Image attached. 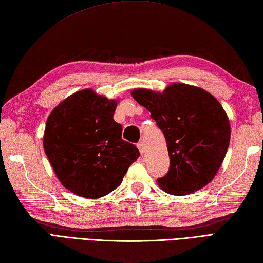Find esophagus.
<instances>
[{
    "label": "esophagus",
    "instance_id": "1",
    "mask_svg": "<svg viewBox=\"0 0 263 263\" xmlns=\"http://www.w3.org/2000/svg\"><path fill=\"white\" fill-rule=\"evenodd\" d=\"M138 148H139V150H140L141 155H144V153H146V148H144L143 142H139L138 143Z\"/></svg>",
    "mask_w": 263,
    "mask_h": 263
}]
</instances>
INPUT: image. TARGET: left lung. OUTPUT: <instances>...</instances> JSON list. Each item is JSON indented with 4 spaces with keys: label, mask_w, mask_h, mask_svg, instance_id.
Instances as JSON below:
<instances>
[{
    "label": "left lung",
    "mask_w": 263,
    "mask_h": 263,
    "mask_svg": "<svg viewBox=\"0 0 263 263\" xmlns=\"http://www.w3.org/2000/svg\"><path fill=\"white\" fill-rule=\"evenodd\" d=\"M144 106L163 131L170 154V170L157 178L167 193L185 195L211 182L225 158L231 125L218 100L198 87L173 83L163 93L137 89Z\"/></svg>",
    "instance_id": "8db88e82"
}]
</instances>
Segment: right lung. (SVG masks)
Returning <instances> with one entry per match:
<instances>
[{"instance_id":"obj_1","label":"right lung","mask_w":263,"mask_h":263,"mask_svg":"<svg viewBox=\"0 0 263 263\" xmlns=\"http://www.w3.org/2000/svg\"><path fill=\"white\" fill-rule=\"evenodd\" d=\"M116 104L85 89L47 119L45 154L62 185L80 197L97 199L114 191L140 156L122 139V125L113 119Z\"/></svg>"}]
</instances>
